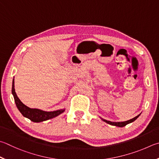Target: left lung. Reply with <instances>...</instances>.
<instances>
[{"label": "left lung", "instance_id": "obj_1", "mask_svg": "<svg viewBox=\"0 0 159 159\" xmlns=\"http://www.w3.org/2000/svg\"><path fill=\"white\" fill-rule=\"evenodd\" d=\"M141 114V113H140ZM140 114H139L138 115H137L136 117H135L133 118V119H131L129 120H127V121H125V122H111V121H108L106 120H104L103 119V118L100 117L101 119H102V120H103V122H106L107 124H108V125H112V126H119V127H123V126H125L126 125H128V124H130L131 123L133 122H134V121L137 119V118L140 116Z\"/></svg>", "mask_w": 159, "mask_h": 159}]
</instances>
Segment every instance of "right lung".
Listing matches in <instances>:
<instances>
[{
    "instance_id": "right-lung-1",
    "label": "right lung",
    "mask_w": 159,
    "mask_h": 159,
    "mask_svg": "<svg viewBox=\"0 0 159 159\" xmlns=\"http://www.w3.org/2000/svg\"><path fill=\"white\" fill-rule=\"evenodd\" d=\"M11 94H12L14 102L16 103L17 108L21 112L22 115L28 119L30 120L32 122H41L44 121H47L48 120L52 119V118L58 116L62 112H64L65 108L60 109L54 111H44L42 110L37 108H30L28 107L27 106L24 104L21 100L19 99L16 94L15 89H14V79L12 80V88H11Z\"/></svg>"
}]
</instances>
